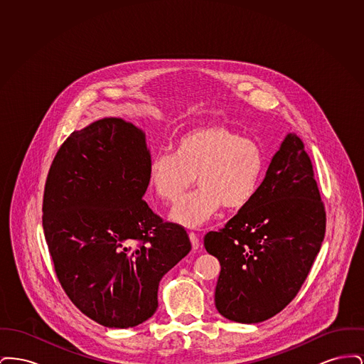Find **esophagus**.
I'll list each match as a JSON object with an SVG mask.
<instances>
[{
  "label": "esophagus",
  "instance_id": "obj_1",
  "mask_svg": "<svg viewBox=\"0 0 364 364\" xmlns=\"http://www.w3.org/2000/svg\"><path fill=\"white\" fill-rule=\"evenodd\" d=\"M188 236H190L192 248H193V250H198V248L200 247V239H199V236H198L195 232H190Z\"/></svg>",
  "mask_w": 364,
  "mask_h": 364
}]
</instances>
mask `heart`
I'll list each match as a JSON object with an SVG mask.
<instances>
[{"label":"heart","mask_w":364,"mask_h":364,"mask_svg":"<svg viewBox=\"0 0 364 364\" xmlns=\"http://www.w3.org/2000/svg\"><path fill=\"white\" fill-rule=\"evenodd\" d=\"M266 158L259 143L242 138L225 124L196 127L176 141L174 153H159L149 164V183L165 202L183 196L171 218L187 228L205 225L220 208L247 206L259 188Z\"/></svg>","instance_id":"b5f03b06"}]
</instances>
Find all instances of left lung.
I'll use <instances>...</instances> for the list:
<instances>
[{"label":"left lung","instance_id":"1","mask_svg":"<svg viewBox=\"0 0 364 364\" xmlns=\"http://www.w3.org/2000/svg\"><path fill=\"white\" fill-rule=\"evenodd\" d=\"M326 213L301 139L288 134L251 199L205 248L220 260L215 307L229 321L263 322L284 310L310 273Z\"/></svg>","mask_w":364,"mask_h":364}]
</instances>
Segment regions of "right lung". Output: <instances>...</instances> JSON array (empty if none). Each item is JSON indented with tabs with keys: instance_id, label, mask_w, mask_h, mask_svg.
<instances>
[{
	"instance_id": "1",
	"label": "right lung",
	"mask_w": 364,
	"mask_h": 364,
	"mask_svg": "<svg viewBox=\"0 0 364 364\" xmlns=\"http://www.w3.org/2000/svg\"><path fill=\"white\" fill-rule=\"evenodd\" d=\"M150 150L117 117L73 131L53 159L43 232L70 301L106 328H134L158 307V285L191 251L187 232L143 200Z\"/></svg>"
}]
</instances>
